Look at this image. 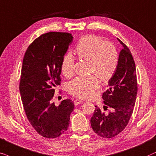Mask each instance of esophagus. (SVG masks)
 Instances as JSON below:
<instances>
[{
  "label": "esophagus",
  "mask_w": 156,
  "mask_h": 156,
  "mask_svg": "<svg viewBox=\"0 0 156 156\" xmlns=\"http://www.w3.org/2000/svg\"><path fill=\"white\" fill-rule=\"evenodd\" d=\"M83 101H82V100L80 99H76L74 101V104L75 105H78V104H80V103H82Z\"/></svg>",
  "instance_id": "1"
}]
</instances>
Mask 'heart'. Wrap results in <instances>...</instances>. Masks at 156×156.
I'll return each mask as SVG.
<instances>
[{
	"label": "heart",
	"instance_id": "obj_1",
	"mask_svg": "<svg viewBox=\"0 0 156 156\" xmlns=\"http://www.w3.org/2000/svg\"><path fill=\"white\" fill-rule=\"evenodd\" d=\"M75 51L80 58L90 61V72L103 81L111 79L115 73L118 55L112 43H105L98 36L88 35L78 41ZM74 66L75 59L72 54H66L61 62V70L64 76H71L74 73ZM96 76L77 77L69 83L68 90L80 98L92 97L100 86L98 78Z\"/></svg>",
	"mask_w": 156,
	"mask_h": 156
}]
</instances>
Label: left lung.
<instances>
[{
  "instance_id": "8db88e82",
  "label": "left lung",
  "mask_w": 156,
  "mask_h": 156,
  "mask_svg": "<svg viewBox=\"0 0 156 156\" xmlns=\"http://www.w3.org/2000/svg\"><path fill=\"white\" fill-rule=\"evenodd\" d=\"M123 45L118 56L117 68L108 80V89L103 93L105 105L112 112L105 114L95 105L90 119L94 132L103 138H110L123 131L129 122L136 103L138 85L135 62L128 48L117 38Z\"/></svg>"
}]
</instances>
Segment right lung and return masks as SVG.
Masks as SVG:
<instances>
[{"label": "right lung", "mask_w": 156, "mask_h": 156, "mask_svg": "<svg viewBox=\"0 0 156 156\" xmlns=\"http://www.w3.org/2000/svg\"><path fill=\"white\" fill-rule=\"evenodd\" d=\"M72 41L70 33H45L29 45L23 61L19 87L23 105L30 123L45 138L64 133L74 109L70 99L58 106L52 101L61 84L62 60Z\"/></svg>", "instance_id": "right-lung-1"}]
</instances>
